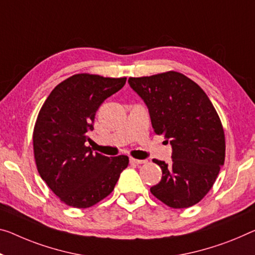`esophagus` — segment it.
<instances>
[{
    "instance_id": "esophagus-1",
    "label": "esophagus",
    "mask_w": 255,
    "mask_h": 255,
    "mask_svg": "<svg viewBox=\"0 0 255 255\" xmlns=\"http://www.w3.org/2000/svg\"><path fill=\"white\" fill-rule=\"evenodd\" d=\"M147 160L146 159H135V158H130L131 164H135V165H139V164H144Z\"/></svg>"
}]
</instances>
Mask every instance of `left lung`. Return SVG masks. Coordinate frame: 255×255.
Instances as JSON below:
<instances>
[{"label":"left lung","instance_id":"1","mask_svg":"<svg viewBox=\"0 0 255 255\" xmlns=\"http://www.w3.org/2000/svg\"><path fill=\"white\" fill-rule=\"evenodd\" d=\"M149 111L156 134L172 146V162L154 159L162 179L151 194L167 206L186 209L209 193L225 163V132L217 111L198 84L181 73L130 77Z\"/></svg>","mask_w":255,"mask_h":255}]
</instances>
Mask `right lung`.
Wrapping results in <instances>:
<instances>
[{
	"label": "right lung",
	"mask_w": 255,
	"mask_h": 255,
	"mask_svg": "<svg viewBox=\"0 0 255 255\" xmlns=\"http://www.w3.org/2000/svg\"><path fill=\"white\" fill-rule=\"evenodd\" d=\"M127 77L76 74L54 88L33 132L37 171L66 205L91 207L114 190L128 157H107L87 147L100 105L124 87Z\"/></svg>",
	"instance_id": "add662e5"
}]
</instances>
